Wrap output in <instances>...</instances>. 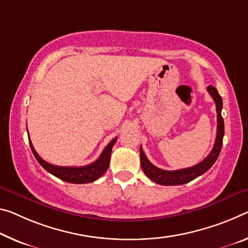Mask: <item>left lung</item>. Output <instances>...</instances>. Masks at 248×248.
<instances>
[{
  "label": "left lung",
  "instance_id": "obj_1",
  "mask_svg": "<svg viewBox=\"0 0 248 248\" xmlns=\"http://www.w3.org/2000/svg\"><path fill=\"white\" fill-rule=\"evenodd\" d=\"M207 92L213 98L216 105V112H217V132H216V139L214 147L210 152V155L204 159L202 162H200L196 166L181 169V170L175 171H168L162 170V169L156 168L155 166L148 160L145 156L142 148L140 147V162L141 168L144 172V174L149 179L152 180L153 182L161 184V186H180V184H186L190 181L194 180L198 176L202 175L203 173L209 170V169L215 163L216 159L218 158L219 152H221L222 144H223V137H224V120L222 117V108H223V100L222 97L218 95L217 90L213 86H209L206 88Z\"/></svg>",
  "mask_w": 248,
  "mask_h": 248
}]
</instances>
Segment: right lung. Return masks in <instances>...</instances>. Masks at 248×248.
<instances>
[{
    "mask_svg": "<svg viewBox=\"0 0 248 248\" xmlns=\"http://www.w3.org/2000/svg\"><path fill=\"white\" fill-rule=\"evenodd\" d=\"M29 140L31 149H32V152L35 155V158H36L38 163L41 164L47 172L52 173L58 179L65 181V182L81 184L93 182V181L99 179L100 176L107 171L110 162V155H111V150L113 144H115L117 141V137L107 144V147L104 149V151L101 152L100 156L95 161V162L84 167H58L46 162V161L43 160L41 156L37 155V152L35 151L32 141L30 139V136Z\"/></svg>",
    "mask_w": 248,
    "mask_h": 248,
    "instance_id": "add662e5",
    "label": "right lung"
}]
</instances>
